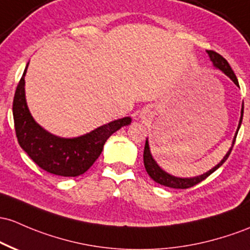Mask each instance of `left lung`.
Segmentation results:
<instances>
[{
  "instance_id": "left-lung-1",
  "label": "left lung",
  "mask_w": 250,
  "mask_h": 250,
  "mask_svg": "<svg viewBox=\"0 0 250 250\" xmlns=\"http://www.w3.org/2000/svg\"><path fill=\"white\" fill-rule=\"evenodd\" d=\"M207 53L209 54V58L211 62H212L213 66L218 68V70H221L224 75L229 77V78L238 86V81L236 76H235L234 71H232L231 67H230L229 62H228L227 60L221 56V54L216 53L215 51H207ZM242 117H243V103H242V109H241L240 122H238V127H237L236 134H235L234 136V140H232L231 147H230V149L228 150L227 154L224 155V158L219 161L217 165L212 167V168H211L210 171H208L207 173H203L201 175H197V177H192V178H179V177H174V175L167 173V172L164 171V169L156 164L154 159H153L152 153H150V149H149V144H148V140H146V145H145V150H144V164H145V168H146L147 173L149 174V177L152 178L155 183L160 184V185L167 186V188H192V186L197 185L198 183L203 182V180L207 179L211 173H213L216 169L219 168V167L223 165V164L226 163L227 159L229 158L232 147H234L235 145V140H236L238 129H240L241 123H242Z\"/></svg>"
}]
</instances>
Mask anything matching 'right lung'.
Instances as JSON below:
<instances>
[{"mask_svg": "<svg viewBox=\"0 0 250 250\" xmlns=\"http://www.w3.org/2000/svg\"><path fill=\"white\" fill-rule=\"evenodd\" d=\"M29 64V62H28ZM16 87L13 116L16 138L21 148L38 166L60 177H77L86 172L103 150V146L115 131L130 125V117L111 121L78 138H60L43 129L33 119L24 95V76Z\"/></svg>", "mask_w": 250, "mask_h": 250, "instance_id": "add662e5", "label": "right lung"}]
</instances>
